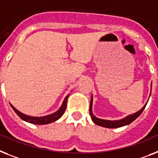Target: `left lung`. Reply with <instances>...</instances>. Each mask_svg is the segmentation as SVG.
Listing matches in <instances>:
<instances>
[{"label": "left lung", "instance_id": "8db88e82", "mask_svg": "<svg viewBox=\"0 0 158 158\" xmlns=\"http://www.w3.org/2000/svg\"><path fill=\"white\" fill-rule=\"evenodd\" d=\"M146 104L140 110H138L137 112H135V113L132 114H129L127 117H125V118H122V119H118V120H106V119H102V118H97V117L94 115L93 111H92V106H93V96H92L91 97L90 106H89V114H90L91 118H92V120H93V122L95 124L104 127H108V128H116V127H123L125 125H128L131 122H133L135 118L140 116V114H141L142 111L144 110V109L146 106Z\"/></svg>", "mask_w": 158, "mask_h": 158}]
</instances>
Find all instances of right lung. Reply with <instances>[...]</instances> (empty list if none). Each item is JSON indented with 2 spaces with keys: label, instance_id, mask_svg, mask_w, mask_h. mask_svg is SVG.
<instances>
[{
  "label": "right lung",
  "instance_id": "add662e5",
  "mask_svg": "<svg viewBox=\"0 0 158 158\" xmlns=\"http://www.w3.org/2000/svg\"><path fill=\"white\" fill-rule=\"evenodd\" d=\"M69 95H67L65 97L63 103L61 105L60 108L57 111L54 112L52 114H48L46 116H41V117H34V116H30V115H27V114H23L22 112H20L19 110H18L16 108L14 107V106H11V107L13 108V110L15 111L18 116L20 117L23 120L26 121V122H28V123H33V124H40V125H44V124H48V123H53L55 121L58 120L59 118H60L62 115L64 113L65 110H66V106H67V100L68 98H69Z\"/></svg>",
  "mask_w": 158,
  "mask_h": 158
}]
</instances>
